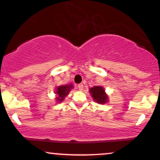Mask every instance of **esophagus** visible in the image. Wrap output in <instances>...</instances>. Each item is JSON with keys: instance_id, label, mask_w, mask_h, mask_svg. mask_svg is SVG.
I'll use <instances>...</instances> for the list:
<instances>
[{"instance_id": "34e87169", "label": "esophagus", "mask_w": 160, "mask_h": 160, "mask_svg": "<svg viewBox=\"0 0 160 160\" xmlns=\"http://www.w3.org/2000/svg\"><path fill=\"white\" fill-rule=\"evenodd\" d=\"M78 87L79 90H82V89H83V85H82V83H80V84H78Z\"/></svg>"}]
</instances>
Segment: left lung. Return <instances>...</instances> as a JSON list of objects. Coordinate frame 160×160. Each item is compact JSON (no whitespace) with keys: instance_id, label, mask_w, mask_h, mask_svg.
I'll use <instances>...</instances> for the list:
<instances>
[{"instance_id":"left-lung-1","label":"left lung","mask_w":160,"mask_h":160,"mask_svg":"<svg viewBox=\"0 0 160 160\" xmlns=\"http://www.w3.org/2000/svg\"><path fill=\"white\" fill-rule=\"evenodd\" d=\"M92 96L96 102L100 104H104L108 102V96L104 93L103 87L102 86H94L90 89Z\"/></svg>"}]
</instances>
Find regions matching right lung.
<instances>
[{
	"mask_svg": "<svg viewBox=\"0 0 160 160\" xmlns=\"http://www.w3.org/2000/svg\"><path fill=\"white\" fill-rule=\"evenodd\" d=\"M72 88V85H66V86H60L58 87H57L56 90V94L58 95V98L57 100L58 102H62L64 100L65 97L68 94L70 90Z\"/></svg>",
	"mask_w": 160,
	"mask_h": 160,
	"instance_id": "right-lung-1",
	"label": "right lung"
}]
</instances>
